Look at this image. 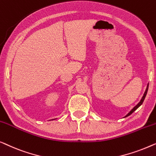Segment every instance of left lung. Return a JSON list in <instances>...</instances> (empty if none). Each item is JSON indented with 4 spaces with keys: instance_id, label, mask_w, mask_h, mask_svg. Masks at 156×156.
Masks as SVG:
<instances>
[{
    "instance_id": "8db88e82",
    "label": "left lung",
    "mask_w": 156,
    "mask_h": 156,
    "mask_svg": "<svg viewBox=\"0 0 156 156\" xmlns=\"http://www.w3.org/2000/svg\"><path fill=\"white\" fill-rule=\"evenodd\" d=\"M148 86H147V88H146V92H145L144 93V96H143V98H141V101H140V102H139V104H138L137 105H136V106L133 107V108L131 109V110L129 112V113H128V115H126V117H128V116H129L130 115H131V114H132L133 112H134L135 110H136V109L139 108V107L141 106V105H142V103L144 102V99H145V98H146V94H147V92H148Z\"/></svg>"
}]
</instances>
